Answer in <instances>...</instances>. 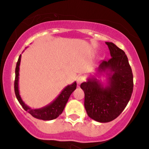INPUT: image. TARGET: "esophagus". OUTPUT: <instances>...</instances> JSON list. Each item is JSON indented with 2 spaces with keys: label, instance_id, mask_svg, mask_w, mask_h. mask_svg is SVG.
Listing matches in <instances>:
<instances>
[{
  "label": "esophagus",
  "instance_id": "esophagus-1",
  "mask_svg": "<svg viewBox=\"0 0 149 149\" xmlns=\"http://www.w3.org/2000/svg\"><path fill=\"white\" fill-rule=\"evenodd\" d=\"M84 81H85V77H84V76H79V77L77 78V80H76L78 84H81V83L84 82Z\"/></svg>",
  "mask_w": 149,
  "mask_h": 149
}]
</instances>
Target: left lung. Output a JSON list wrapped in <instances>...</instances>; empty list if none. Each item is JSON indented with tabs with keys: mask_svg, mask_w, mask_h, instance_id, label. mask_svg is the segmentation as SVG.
<instances>
[{
	"mask_svg": "<svg viewBox=\"0 0 149 149\" xmlns=\"http://www.w3.org/2000/svg\"><path fill=\"white\" fill-rule=\"evenodd\" d=\"M106 43L111 58L102 61L96 70L98 76L106 75V85L95 76L81 84L85 93L84 106L88 116L101 123L111 121L121 113L134 88L132 70L125 52L111 42Z\"/></svg>",
	"mask_w": 149,
	"mask_h": 149,
	"instance_id": "obj_1",
	"label": "left lung"
}]
</instances>
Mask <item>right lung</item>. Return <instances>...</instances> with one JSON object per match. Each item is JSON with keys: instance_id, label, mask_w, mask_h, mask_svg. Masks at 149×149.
<instances>
[{"instance_id": "1", "label": "right lung", "mask_w": 149, "mask_h": 149, "mask_svg": "<svg viewBox=\"0 0 149 149\" xmlns=\"http://www.w3.org/2000/svg\"><path fill=\"white\" fill-rule=\"evenodd\" d=\"M21 55H20L18 58V62L16 63L15 67V82H14V88H15V93L16 95V98L18 99V102L21 105L25 111H28L34 118L38 119L43 120H50L55 119L58 118L59 115L62 113L65 104L68 102V100L69 98L70 94L76 90V82L75 81L70 85L67 86L63 88V90L61 92L58 96L49 103L47 106L43 108L37 109H32L28 106L22 100L21 95L19 93V89H18V79H19V66L21 63Z\"/></svg>"}]
</instances>
